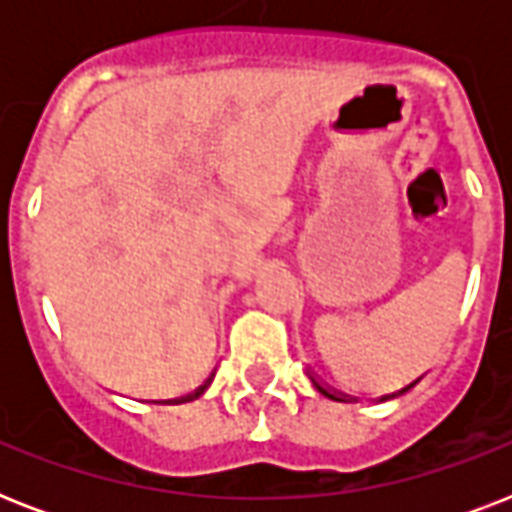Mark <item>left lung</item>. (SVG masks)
Masks as SVG:
<instances>
[{"mask_svg": "<svg viewBox=\"0 0 512 512\" xmlns=\"http://www.w3.org/2000/svg\"><path fill=\"white\" fill-rule=\"evenodd\" d=\"M311 380H313V385H316V390H319L321 396L332 398V401H356V398H353V396H345V393H337V390L327 388V385H321V382L316 380V377H313V374H311ZM417 382H420V380H414L412 385H406V388H401V390H398V393H390V396H382L380 401H388V398H396V396H401V393H406V390H409V388H414V385H417Z\"/></svg>", "mask_w": 512, "mask_h": 512, "instance_id": "8db88e82", "label": "left lung"}]
</instances>
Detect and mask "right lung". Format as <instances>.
Instances as JSON below:
<instances>
[{"instance_id":"obj_1","label":"right lung","mask_w":512,"mask_h":512,"mask_svg":"<svg viewBox=\"0 0 512 512\" xmlns=\"http://www.w3.org/2000/svg\"><path fill=\"white\" fill-rule=\"evenodd\" d=\"M212 377H215V374H209V377H207V382H204V385H199V388L193 390L191 396H183V398H172V401H164V404H183V401H193V398H199L201 393H204V390L209 388V382H212Z\"/></svg>"}]
</instances>
